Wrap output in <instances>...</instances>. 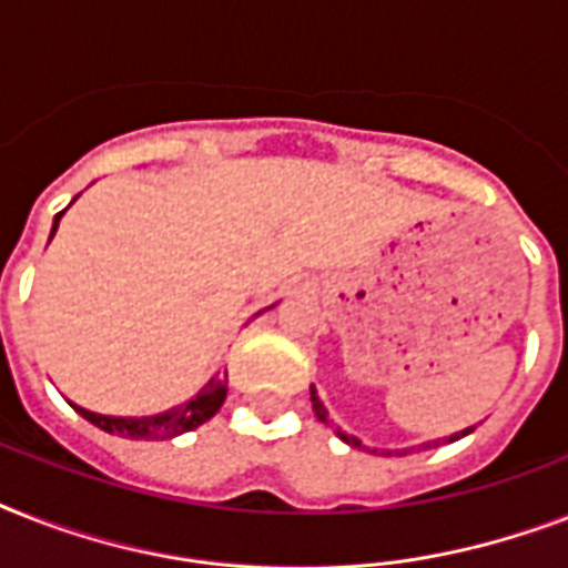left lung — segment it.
<instances>
[{"mask_svg": "<svg viewBox=\"0 0 568 568\" xmlns=\"http://www.w3.org/2000/svg\"><path fill=\"white\" fill-rule=\"evenodd\" d=\"M312 392V409H315V415H318V422H324V424H329V418H327V406L321 404V397H318V392H315V386L310 388ZM475 430V427H468V430H459V433H454V436H448V442H457V439H463V436H468V433ZM336 433H338V439H345L347 445H354V448H363V442L356 439V436H347L345 430H342V427H336ZM427 445H439V442H427Z\"/></svg>", "mask_w": 568, "mask_h": 568, "instance_id": "1", "label": "left lung"}]
</instances>
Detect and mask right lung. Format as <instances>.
<instances>
[{"label":"right lung","mask_w":568,"mask_h":568,"mask_svg":"<svg viewBox=\"0 0 568 568\" xmlns=\"http://www.w3.org/2000/svg\"><path fill=\"white\" fill-rule=\"evenodd\" d=\"M61 214H55V223H52V235L58 230V221H61ZM223 397H226V377H212L205 383L196 397L185 400V404L173 406L168 413L159 415H146V418H120V415H100L91 413V409H82V406L70 404L75 413L88 418L91 424H97L100 430L114 433V436H123V439H173V436H180V433H189L200 424H205L212 418L217 409L223 406Z\"/></svg>","instance_id":"add662e5"}]
</instances>
